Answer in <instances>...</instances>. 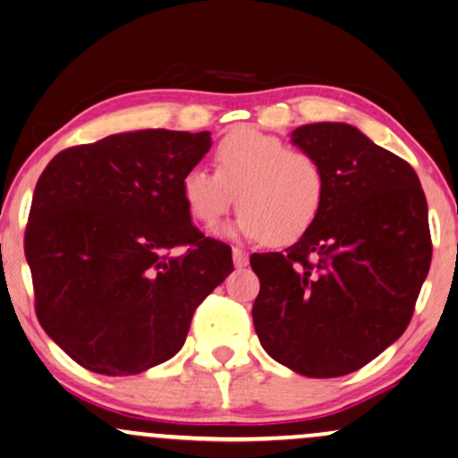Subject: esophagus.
<instances>
[{
  "label": "esophagus",
  "instance_id": "obj_1",
  "mask_svg": "<svg viewBox=\"0 0 458 458\" xmlns=\"http://www.w3.org/2000/svg\"><path fill=\"white\" fill-rule=\"evenodd\" d=\"M233 259H234L236 267H245L249 264V253L242 251V249H239V247H234L233 249Z\"/></svg>",
  "mask_w": 458,
  "mask_h": 458
}]
</instances>
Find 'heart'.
<instances>
[{
	"label": "heart",
	"instance_id": "obj_1",
	"mask_svg": "<svg viewBox=\"0 0 458 458\" xmlns=\"http://www.w3.org/2000/svg\"><path fill=\"white\" fill-rule=\"evenodd\" d=\"M216 174L191 167L182 178V199L194 222L213 228L239 207L233 233L272 245L300 241L327 203L328 180L312 152L293 148L276 136L241 130L219 140Z\"/></svg>",
	"mask_w": 458,
	"mask_h": 458
}]
</instances>
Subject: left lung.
<instances>
[{
    "label": "left lung",
    "mask_w": 458,
    "mask_h": 458,
    "mask_svg": "<svg viewBox=\"0 0 458 458\" xmlns=\"http://www.w3.org/2000/svg\"><path fill=\"white\" fill-rule=\"evenodd\" d=\"M293 144L327 172L318 219L283 253H253V325L274 360L328 379L362 369L406 331L431 264L419 175L347 123L301 125Z\"/></svg>",
    "instance_id": "obj_1"
}]
</instances>
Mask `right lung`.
<instances>
[{"mask_svg":"<svg viewBox=\"0 0 458 458\" xmlns=\"http://www.w3.org/2000/svg\"><path fill=\"white\" fill-rule=\"evenodd\" d=\"M209 148V131L114 133L58 152L39 175L24 230L35 314L83 369L127 377L174 358L234 270L233 249L200 233L182 199Z\"/></svg>","mask_w":458,"mask_h":458,"instance_id":"right-lung-1","label":"right lung"}]
</instances>
